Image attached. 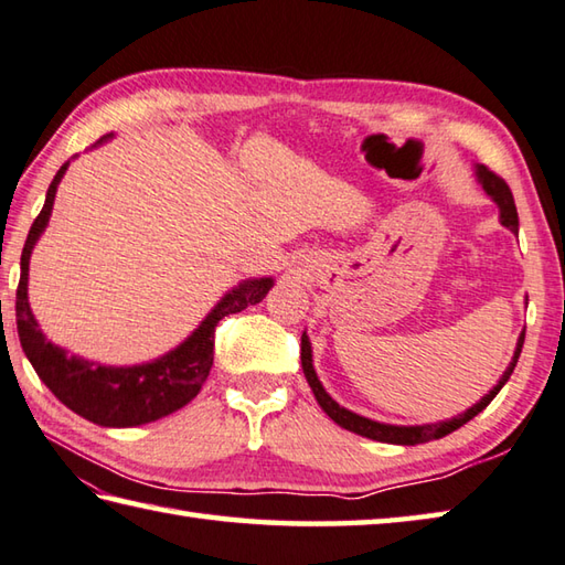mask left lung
<instances>
[{
    "mask_svg": "<svg viewBox=\"0 0 565 565\" xmlns=\"http://www.w3.org/2000/svg\"><path fill=\"white\" fill-rule=\"evenodd\" d=\"M475 175H478V183L482 185V191L488 193L492 201L497 203V207H500V223L512 230L514 235L519 232V217H516V205H514V198H512V191L510 185H507L500 175H494L488 166L478 163L475 166ZM529 301V298H526ZM522 345H524V330L519 333V340H516V348H514V355H512V362L510 367L504 370V374L500 377V382H497L492 390L482 396V399L478 404H472L468 412H462L458 416L448 418V422H438V424H422V426H394V424H380V422H372V418H364L355 412H350V408L340 406L333 396H330L323 384H320L318 374L313 370V350H311V340H308V335L303 333L301 335V367H303V374L308 380V386H311V392L316 396V402L320 404V408L333 418V422L338 426H342L345 430H352V434L358 436H364V438H372V440H380V444H394V446H416V444H428V440H438L444 438L448 434H452V430H458L460 426H466L470 418L478 416L484 406H488L497 392L502 390V386L507 384V380L512 377V372L516 367L519 362V355H522Z\"/></svg>",
    "mask_w": 565,
    "mask_h": 565,
    "instance_id": "left-lung-1",
    "label": "left lung"
}]
</instances>
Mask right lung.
Segmentation results:
<instances>
[{
  "instance_id": "1",
  "label": "right lung",
  "mask_w": 565,
  "mask_h": 565,
  "mask_svg": "<svg viewBox=\"0 0 565 565\" xmlns=\"http://www.w3.org/2000/svg\"><path fill=\"white\" fill-rule=\"evenodd\" d=\"M113 139L107 135L97 143ZM95 143V147H97ZM71 161H65L46 191L39 217L29 230L24 252H21V276L17 289V330L21 348H24L31 367L36 370L41 382L55 394V399L87 418L97 426L107 428H131L151 424L157 418L179 412L188 402L195 399L205 384L210 367H213L215 350V326L230 313L245 311L247 306L259 303L274 286L271 276L262 279H245L220 298L201 326L188 335L181 345L166 352V355L131 364V367H113L93 360L68 355V350L43 335L39 320L33 318L29 306V259L36 247L39 237L46 230L58 183L68 171Z\"/></svg>"
}]
</instances>
